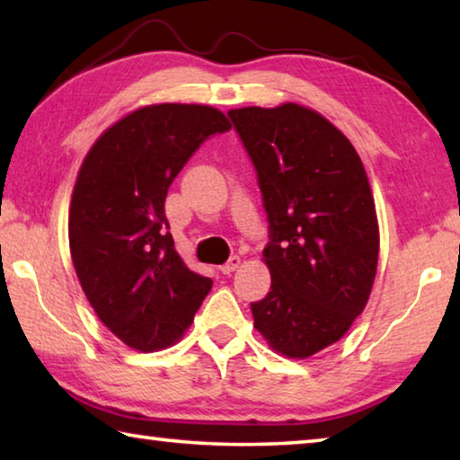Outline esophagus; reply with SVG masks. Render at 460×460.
Instances as JSON below:
<instances>
[{"instance_id": "1", "label": "esophagus", "mask_w": 460, "mask_h": 460, "mask_svg": "<svg viewBox=\"0 0 460 460\" xmlns=\"http://www.w3.org/2000/svg\"><path fill=\"white\" fill-rule=\"evenodd\" d=\"M239 266H241V258H239V255H231L229 261L223 263V266H221L219 270L223 271V274H233V271H235Z\"/></svg>"}]
</instances>
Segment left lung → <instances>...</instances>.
<instances>
[{"label": "left lung", "mask_w": 460, "mask_h": 460, "mask_svg": "<svg viewBox=\"0 0 460 460\" xmlns=\"http://www.w3.org/2000/svg\"><path fill=\"white\" fill-rule=\"evenodd\" d=\"M258 170L270 223L263 261L271 286L253 302V326L290 359L323 351L367 305L379 227L369 178L353 144L298 103L231 109Z\"/></svg>", "instance_id": "left-lung-1"}]
</instances>
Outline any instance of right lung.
Masks as SVG:
<instances>
[{"label": "right lung", "instance_id": "1", "mask_svg": "<svg viewBox=\"0 0 460 460\" xmlns=\"http://www.w3.org/2000/svg\"><path fill=\"white\" fill-rule=\"evenodd\" d=\"M229 129L215 107L147 105L84 155L68 213L73 266L99 321L131 349L174 345L211 290L176 253L164 200L200 144Z\"/></svg>", "mask_w": 460, "mask_h": 460}]
</instances>
